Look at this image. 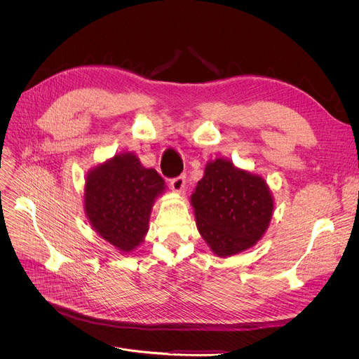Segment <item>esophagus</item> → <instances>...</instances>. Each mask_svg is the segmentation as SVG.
<instances>
[{"label": "esophagus", "mask_w": 359, "mask_h": 359, "mask_svg": "<svg viewBox=\"0 0 359 359\" xmlns=\"http://www.w3.org/2000/svg\"><path fill=\"white\" fill-rule=\"evenodd\" d=\"M184 183H186V177L184 176H179V177L172 179V182H170V186H172V191L173 192L182 194L183 189H184Z\"/></svg>", "instance_id": "34e87169"}]
</instances>
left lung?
Wrapping results in <instances>:
<instances>
[{
  "label": "left lung",
  "mask_w": 359,
  "mask_h": 359,
  "mask_svg": "<svg viewBox=\"0 0 359 359\" xmlns=\"http://www.w3.org/2000/svg\"><path fill=\"white\" fill-rule=\"evenodd\" d=\"M196 227L211 252L229 257L253 248L266 233L275 201L266 180L215 158L205 165L203 177L191 195Z\"/></svg>",
  "instance_id": "obj_1"
}]
</instances>
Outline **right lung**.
Here are the masks:
<instances>
[{
	"instance_id": "add662e5",
	"label": "right lung",
	"mask_w": 359,
	"mask_h": 359,
	"mask_svg": "<svg viewBox=\"0 0 359 359\" xmlns=\"http://www.w3.org/2000/svg\"><path fill=\"white\" fill-rule=\"evenodd\" d=\"M165 187L157 170L145 168L137 154H115L86 175V217L118 252L132 253L144 241L154 202Z\"/></svg>"
}]
</instances>
